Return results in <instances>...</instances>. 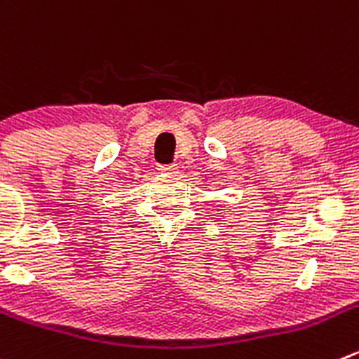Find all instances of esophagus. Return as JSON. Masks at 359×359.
Returning <instances> with one entry per match:
<instances>
[{"label": "esophagus", "mask_w": 359, "mask_h": 359, "mask_svg": "<svg viewBox=\"0 0 359 359\" xmlns=\"http://www.w3.org/2000/svg\"><path fill=\"white\" fill-rule=\"evenodd\" d=\"M177 168H179V166H177V165H163V166H159V170H161L163 173H179V172H177Z\"/></svg>", "instance_id": "34e87169"}]
</instances>
